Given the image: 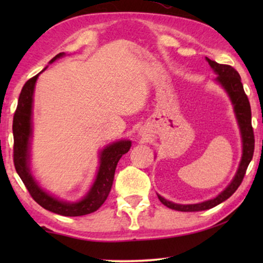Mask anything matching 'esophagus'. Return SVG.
I'll return each instance as SVG.
<instances>
[{
	"mask_svg": "<svg viewBox=\"0 0 263 263\" xmlns=\"http://www.w3.org/2000/svg\"><path fill=\"white\" fill-rule=\"evenodd\" d=\"M140 135H141L142 136V138H146V136H147V134H146V132H141V133H140Z\"/></svg>",
	"mask_w": 263,
	"mask_h": 263,
	"instance_id": "obj_1",
	"label": "esophagus"
}]
</instances>
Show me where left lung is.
Instances as JSON below:
<instances>
[{
  "mask_svg": "<svg viewBox=\"0 0 263 263\" xmlns=\"http://www.w3.org/2000/svg\"><path fill=\"white\" fill-rule=\"evenodd\" d=\"M207 62L210 63L212 69L214 73L218 75L215 81L219 82L231 99L233 110H235L236 118L238 121V125L240 129V135H242V143H243V154L242 159H240L238 170L236 172V176L233 177L232 182L226 186L224 192H221L217 197L214 199L204 201L201 203H194V204H178L174 203L171 201L165 200L164 197L158 195V199L160 202L165 204V206L171 208V210L181 211V212H199V211H206L210 208H213L217 204L224 202L228 200L233 193L236 192L237 188L242 183L244 175L248 168V165L253 159L254 148H255V139H254V130L253 125H251V109L249 99L244 92L242 81H240V77L235 68L229 66V64H220L217 63L215 61H212L206 57Z\"/></svg>",
  "mask_w": 263,
  "mask_h": 263,
  "instance_id": "left-lung-1",
  "label": "left lung"
}]
</instances>
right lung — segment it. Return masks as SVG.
Wrapping results in <instances>:
<instances>
[{
  "label": "right lung",
  "instance_id": "1",
  "mask_svg": "<svg viewBox=\"0 0 263 263\" xmlns=\"http://www.w3.org/2000/svg\"><path fill=\"white\" fill-rule=\"evenodd\" d=\"M64 52L56 55L50 61L52 63ZM43 70H45V68ZM42 70V71H43ZM41 71V73H42ZM39 73V74H41ZM39 74L31 78L24 85L17 100V106L13 118V136H14V166L21 181L24 182L28 193L35 202L43 208L52 213L64 215V217H80L93 213L105 202L106 197L112 186L115 170H116L118 160L130 149L132 142L129 140H121L106 146L99 157V168L96 181L88 190L87 195L78 202H67L56 199L44 192L38 183L35 182L30 171V145L32 136V103H33V92L35 81Z\"/></svg>",
  "mask_w": 263,
  "mask_h": 263
}]
</instances>
